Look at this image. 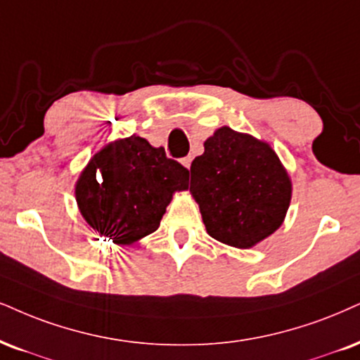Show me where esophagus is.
Listing matches in <instances>:
<instances>
[{
	"label": "esophagus",
	"instance_id": "obj_1",
	"mask_svg": "<svg viewBox=\"0 0 360 360\" xmlns=\"http://www.w3.org/2000/svg\"><path fill=\"white\" fill-rule=\"evenodd\" d=\"M192 157H185V158H181V165H184L185 168H187V170H190V167H192Z\"/></svg>",
	"mask_w": 360,
	"mask_h": 360
}]
</instances>
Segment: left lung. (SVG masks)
<instances>
[{
  "label": "left lung",
  "instance_id": "obj_1",
  "mask_svg": "<svg viewBox=\"0 0 360 360\" xmlns=\"http://www.w3.org/2000/svg\"><path fill=\"white\" fill-rule=\"evenodd\" d=\"M192 162L190 193L207 233L225 245L252 248L285 220L292 180L270 143L220 127Z\"/></svg>",
  "mask_w": 360,
  "mask_h": 360
}]
</instances>
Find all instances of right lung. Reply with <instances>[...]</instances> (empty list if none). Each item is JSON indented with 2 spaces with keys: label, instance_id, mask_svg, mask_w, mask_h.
Segmentation results:
<instances>
[{
  "label": "right lung",
  "instance_id": "obj_1",
  "mask_svg": "<svg viewBox=\"0 0 360 360\" xmlns=\"http://www.w3.org/2000/svg\"><path fill=\"white\" fill-rule=\"evenodd\" d=\"M188 170L139 135L103 145L75 184L79 214L117 245H131L160 227L173 193L188 187Z\"/></svg>",
  "mask_w": 360,
  "mask_h": 360
}]
</instances>
